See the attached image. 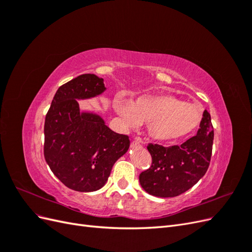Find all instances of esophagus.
Wrapping results in <instances>:
<instances>
[{"label":"esophagus","instance_id":"esophagus-1","mask_svg":"<svg viewBox=\"0 0 252 252\" xmlns=\"http://www.w3.org/2000/svg\"><path fill=\"white\" fill-rule=\"evenodd\" d=\"M139 146H142V141L140 138H135L131 143V147L134 148V147H139Z\"/></svg>","mask_w":252,"mask_h":252}]
</instances>
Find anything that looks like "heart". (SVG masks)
<instances>
[{
  "label": "heart",
  "mask_w": 252,
  "mask_h": 252,
  "mask_svg": "<svg viewBox=\"0 0 252 252\" xmlns=\"http://www.w3.org/2000/svg\"><path fill=\"white\" fill-rule=\"evenodd\" d=\"M113 107L128 125L147 124L149 138L162 143L185 139L200 126L203 118L201 107L172 94L140 96L130 105L118 97Z\"/></svg>",
  "instance_id": "obj_1"
}]
</instances>
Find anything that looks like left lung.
<instances>
[{"label": "left lung", "instance_id": "left-lung-1", "mask_svg": "<svg viewBox=\"0 0 252 252\" xmlns=\"http://www.w3.org/2000/svg\"><path fill=\"white\" fill-rule=\"evenodd\" d=\"M213 126L207 110L196 135L183 143L164 147L149 144L151 166L140 174V184L145 191L159 197H173L187 191L207 171L213 144Z\"/></svg>", "mask_w": 252, "mask_h": 252}]
</instances>
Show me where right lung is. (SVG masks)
I'll return each mask as SVG.
<instances>
[{
    "instance_id": "obj_1",
    "label": "right lung",
    "mask_w": 252,
    "mask_h": 252,
    "mask_svg": "<svg viewBox=\"0 0 252 252\" xmlns=\"http://www.w3.org/2000/svg\"><path fill=\"white\" fill-rule=\"evenodd\" d=\"M105 90L102 78L81 74L58 89L45 118V159L53 174L75 191L102 188L130 145L128 135L112 131L100 116L80 111L77 100Z\"/></svg>"
}]
</instances>
